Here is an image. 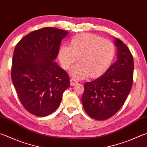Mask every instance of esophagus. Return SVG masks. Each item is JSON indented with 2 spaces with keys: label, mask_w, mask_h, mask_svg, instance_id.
I'll return each mask as SVG.
<instances>
[{
  "label": "esophagus",
  "mask_w": 147,
  "mask_h": 147,
  "mask_svg": "<svg viewBox=\"0 0 147 147\" xmlns=\"http://www.w3.org/2000/svg\"><path fill=\"white\" fill-rule=\"evenodd\" d=\"M70 82H71V85H72V86H73V85L77 84L78 83V82L76 80L74 79V78H71V80H70Z\"/></svg>",
  "instance_id": "1"
}]
</instances>
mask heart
<instances>
[{
  "label": "heart",
  "instance_id": "heart-1",
  "mask_svg": "<svg viewBox=\"0 0 147 147\" xmlns=\"http://www.w3.org/2000/svg\"><path fill=\"white\" fill-rule=\"evenodd\" d=\"M114 44L109 40L96 34L85 33L72 38L70 46L63 45L58 52V58L63 68L68 70L77 61L71 74L78 79L90 75L98 77L111 66L115 56Z\"/></svg>",
  "mask_w": 147,
  "mask_h": 147
}]
</instances>
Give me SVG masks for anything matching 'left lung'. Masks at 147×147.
<instances>
[{
    "instance_id": "obj_1",
    "label": "left lung",
    "mask_w": 147,
    "mask_h": 147,
    "mask_svg": "<svg viewBox=\"0 0 147 147\" xmlns=\"http://www.w3.org/2000/svg\"><path fill=\"white\" fill-rule=\"evenodd\" d=\"M117 60L103 75L84 84L82 97L86 113L96 120H105L114 115L125 103L131 90L134 60L128 47L115 38Z\"/></svg>"
}]
</instances>
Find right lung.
Masks as SVG:
<instances>
[{"label": "right lung", "instance_id": "obj_1", "mask_svg": "<svg viewBox=\"0 0 147 147\" xmlns=\"http://www.w3.org/2000/svg\"><path fill=\"white\" fill-rule=\"evenodd\" d=\"M68 32L47 27L31 32L18 42L13 53L11 79L18 96L29 113L52 114L70 86L67 73L55 60Z\"/></svg>", "mask_w": 147, "mask_h": 147}]
</instances>
